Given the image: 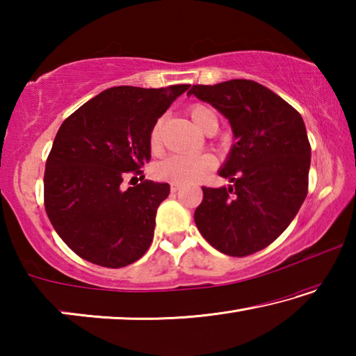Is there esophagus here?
<instances>
[{"instance_id":"esophagus-1","label":"esophagus","mask_w":356,"mask_h":356,"mask_svg":"<svg viewBox=\"0 0 356 356\" xmlns=\"http://www.w3.org/2000/svg\"><path fill=\"white\" fill-rule=\"evenodd\" d=\"M179 190H180V185H177V184H172V185H171V191H172V193H177Z\"/></svg>"}]
</instances>
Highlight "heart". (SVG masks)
Listing matches in <instances>:
<instances>
[{
  "mask_svg": "<svg viewBox=\"0 0 356 356\" xmlns=\"http://www.w3.org/2000/svg\"><path fill=\"white\" fill-rule=\"evenodd\" d=\"M190 118L197 130L204 131L210 120H216V114L207 106L196 105L190 108ZM149 144L152 152H156L161 146L160 124H156L150 131ZM215 166V159L210 154H176L166 156L165 160L155 165V176L172 184L195 182L204 174H207Z\"/></svg>",
  "mask_w": 356,
  "mask_h": 356,
  "instance_id": "b5f03b06",
  "label": "heart"
}]
</instances>
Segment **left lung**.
Here are the masks:
<instances>
[{
	"instance_id": "obj_1",
	"label": "left lung",
	"mask_w": 356,
	"mask_h": 356,
	"mask_svg": "<svg viewBox=\"0 0 356 356\" xmlns=\"http://www.w3.org/2000/svg\"><path fill=\"white\" fill-rule=\"evenodd\" d=\"M186 95L218 110L234 134L218 171L232 185L202 186L196 226L227 256L261 251L286 231L308 195L311 146L303 118L278 94L251 80L195 84Z\"/></svg>"
}]
</instances>
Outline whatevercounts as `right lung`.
<instances>
[{"label":"right lung","instance_id":"obj_1","mask_svg":"<svg viewBox=\"0 0 356 356\" xmlns=\"http://www.w3.org/2000/svg\"><path fill=\"white\" fill-rule=\"evenodd\" d=\"M188 88H110L59 127L45 165V210L58 236L84 261L120 268L152 243L156 209L170 185L144 180L124 190L120 184L127 172H143L150 131Z\"/></svg>","mask_w":356,"mask_h":356}]
</instances>
